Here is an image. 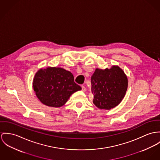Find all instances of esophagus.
I'll return each mask as SVG.
<instances>
[{
  "label": "esophagus",
  "mask_w": 160,
  "mask_h": 160,
  "mask_svg": "<svg viewBox=\"0 0 160 160\" xmlns=\"http://www.w3.org/2000/svg\"><path fill=\"white\" fill-rule=\"evenodd\" d=\"M82 91H83V92L86 91V88L83 86V85L82 86Z\"/></svg>",
  "instance_id": "34e87169"
}]
</instances>
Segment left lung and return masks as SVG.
<instances>
[{
    "label": "left lung",
    "mask_w": 160,
    "mask_h": 160,
    "mask_svg": "<svg viewBox=\"0 0 160 160\" xmlns=\"http://www.w3.org/2000/svg\"><path fill=\"white\" fill-rule=\"evenodd\" d=\"M128 88V78L123 70L113 65L110 69L96 68L91 76L93 103L100 109L110 110L122 100Z\"/></svg>",
    "instance_id": "obj_1"
}]
</instances>
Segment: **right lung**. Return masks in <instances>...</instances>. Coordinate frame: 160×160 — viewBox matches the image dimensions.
Masks as SVG:
<instances>
[{
	"mask_svg": "<svg viewBox=\"0 0 160 160\" xmlns=\"http://www.w3.org/2000/svg\"><path fill=\"white\" fill-rule=\"evenodd\" d=\"M33 89L42 103L59 108L82 88L74 82L71 72L59 67H48L37 71L33 80Z\"/></svg>",
	"mask_w": 160,
	"mask_h": 160,
	"instance_id": "add662e5",
	"label": "right lung"
}]
</instances>
